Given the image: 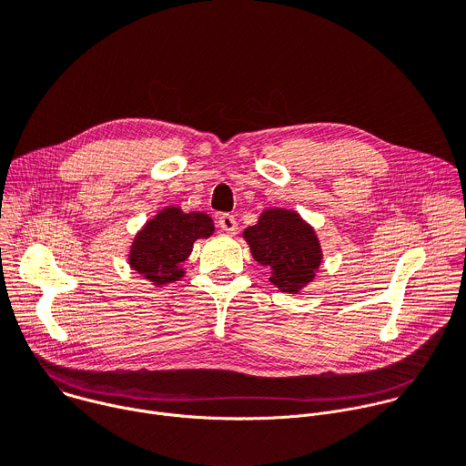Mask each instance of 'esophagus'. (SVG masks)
Segmentation results:
<instances>
[{
  "mask_svg": "<svg viewBox=\"0 0 466 466\" xmlns=\"http://www.w3.org/2000/svg\"><path fill=\"white\" fill-rule=\"evenodd\" d=\"M218 223H219V227H221L225 232H228V234H236V232H238V221H236V218H234L232 214H221Z\"/></svg>",
  "mask_w": 466,
  "mask_h": 466,
  "instance_id": "obj_1",
  "label": "esophagus"
}]
</instances>
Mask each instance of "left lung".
<instances>
[{
    "instance_id": "1",
    "label": "left lung",
    "mask_w": 466,
    "mask_h": 466,
    "mask_svg": "<svg viewBox=\"0 0 466 466\" xmlns=\"http://www.w3.org/2000/svg\"><path fill=\"white\" fill-rule=\"evenodd\" d=\"M252 258L269 268V282L282 293L299 295L322 261V248L315 228L288 208H265L258 223L243 230Z\"/></svg>"
}]
</instances>
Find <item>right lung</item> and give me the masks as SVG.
Segmentation results:
<instances>
[{
	"mask_svg": "<svg viewBox=\"0 0 466 466\" xmlns=\"http://www.w3.org/2000/svg\"><path fill=\"white\" fill-rule=\"evenodd\" d=\"M214 219L205 212H182L180 207L158 210L135 236L128 250V265L155 288L177 282L186 275L182 263L193 243L214 234Z\"/></svg>",
	"mask_w": 466,
	"mask_h": 466,
	"instance_id": "right-lung-1",
	"label": "right lung"
}]
</instances>
